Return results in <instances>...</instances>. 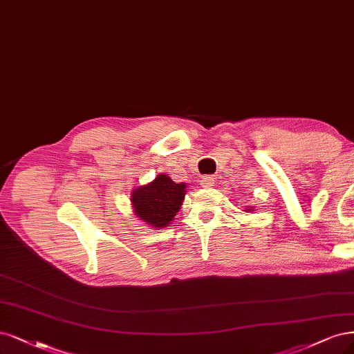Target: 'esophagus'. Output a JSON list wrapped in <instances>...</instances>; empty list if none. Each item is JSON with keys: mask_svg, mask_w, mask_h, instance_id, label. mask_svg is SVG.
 I'll return each instance as SVG.
<instances>
[{"mask_svg": "<svg viewBox=\"0 0 354 354\" xmlns=\"http://www.w3.org/2000/svg\"><path fill=\"white\" fill-rule=\"evenodd\" d=\"M214 177H211V176H205L202 180H201V185H202V187H211V186H214Z\"/></svg>", "mask_w": 354, "mask_h": 354, "instance_id": "esophagus-1", "label": "esophagus"}]
</instances>
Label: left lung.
<instances>
[{"label": "left lung", "instance_id": "left-lung-1", "mask_svg": "<svg viewBox=\"0 0 354 354\" xmlns=\"http://www.w3.org/2000/svg\"><path fill=\"white\" fill-rule=\"evenodd\" d=\"M243 211H245V212H253L254 209L252 208V206H248V208H246V209H243Z\"/></svg>", "mask_w": 354, "mask_h": 354}]
</instances>
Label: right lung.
I'll list each match as a JSON object with an SVG mask.
<instances>
[{"mask_svg":"<svg viewBox=\"0 0 354 354\" xmlns=\"http://www.w3.org/2000/svg\"><path fill=\"white\" fill-rule=\"evenodd\" d=\"M186 189V183H174L167 174H158L148 185L131 190L133 214L155 230L168 227L181 208Z\"/></svg>","mask_w":354,"mask_h":354,"instance_id":"obj_1","label":"right lung"}]
</instances>
